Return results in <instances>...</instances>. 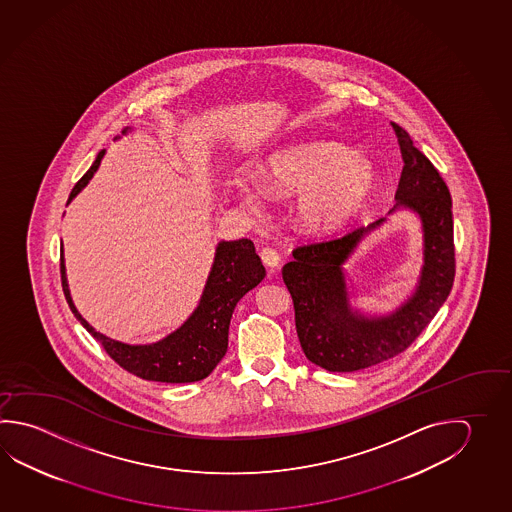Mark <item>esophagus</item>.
Returning a JSON list of instances; mask_svg holds the SVG:
<instances>
[{
  "label": "esophagus",
  "mask_w": 512,
  "mask_h": 512,
  "mask_svg": "<svg viewBox=\"0 0 512 512\" xmlns=\"http://www.w3.org/2000/svg\"><path fill=\"white\" fill-rule=\"evenodd\" d=\"M261 261L269 267V274H274L276 272V269L279 267V261H281V258H279L278 252L274 251V249H263V251L260 252Z\"/></svg>",
  "instance_id": "obj_1"
}]
</instances>
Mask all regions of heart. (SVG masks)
I'll list each match as a JSON object with an SVG mask.
<instances>
[{
	"label": "heart",
	"mask_w": 512,
	"mask_h": 512,
	"mask_svg": "<svg viewBox=\"0 0 512 512\" xmlns=\"http://www.w3.org/2000/svg\"><path fill=\"white\" fill-rule=\"evenodd\" d=\"M377 186V173L363 155L337 142H303L272 153L260 168V182H242L236 196L260 211L265 193L296 195L294 218L305 233L339 231L363 209Z\"/></svg>",
	"instance_id": "b5f03b06"
}]
</instances>
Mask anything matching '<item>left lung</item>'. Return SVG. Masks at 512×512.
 <instances>
[{
	"label": "left lung",
	"instance_id": "obj_1",
	"mask_svg": "<svg viewBox=\"0 0 512 512\" xmlns=\"http://www.w3.org/2000/svg\"><path fill=\"white\" fill-rule=\"evenodd\" d=\"M391 128L399 140L404 168L390 213H415L423 234V263L410 296L384 315L366 313L351 303L354 289L345 263L387 216L332 242L298 247L294 260L281 270L294 301L301 348L310 363L328 372H357L404 352L437 316L453 287L449 189L435 166L413 146L408 131L395 122Z\"/></svg>",
	"mask_w": 512,
	"mask_h": 512
}]
</instances>
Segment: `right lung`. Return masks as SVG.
<instances>
[{
	"mask_svg": "<svg viewBox=\"0 0 512 512\" xmlns=\"http://www.w3.org/2000/svg\"><path fill=\"white\" fill-rule=\"evenodd\" d=\"M131 131L133 128H124L122 135H128ZM104 155L106 149H101L97 153L92 168L86 171V175L72 189L68 204L88 186V182L101 166ZM263 278L265 267L260 256L256 254L251 240H222L214 249L213 265L205 279L202 296L186 321L178 326L177 330H173L171 334L158 339L155 343L128 344L97 332L81 316L70 294L65 254L61 252L63 290L77 321L103 344L104 350L115 363L146 381L171 384L195 382L202 381L213 372L227 352L229 325L234 307L249 290L258 287Z\"/></svg>",
	"mask_w": 512,
	"mask_h": 512,
	"instance_id": "right-lung-1",
	"label": "right lung"
}]
</instances>
